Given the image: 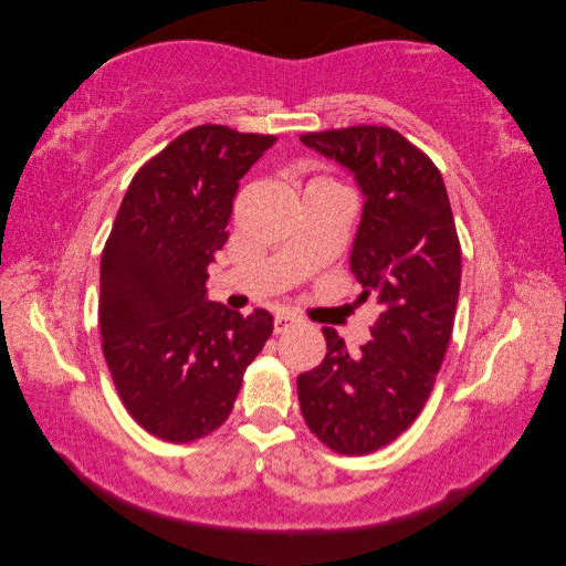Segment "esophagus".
Wrapping results in <instances>:
<instances>
[{
	"label": "esophagus",
	"instance_id": "1",
	"mask_svg": "<svg viewBox=\"0 0 566 566\" xmlns=\"http://www.w3.org/2000/svg\"><path fill=\"white\" fill-rule=\"evenodd\" d=\"M298 323H302V318H298V316L290 314V311H280V314L274 316V333H284V331H290V328L298 326Z\"/></svg>",
	"mask_w": 566,
	"mask_h": 566
}]
</instances>
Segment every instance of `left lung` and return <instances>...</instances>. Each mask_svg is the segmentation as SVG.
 Here are the masks:
<instances>
[{
  "instance_id": "8db88e82",
  "label": "left lung",
  "mask_w": 566,
  "mask_h": 566,
  "mask_svg": "<svg viewBox=\"0 0 566 566\" xmlns=\"http://www.w3.org/2000/svg\"><path fill=\"white\" fill-rule=\"evenodd\" d=\"M306 148L343 165L363 191L350 270L379 316L371 340L347 353L323 328L328 353L296 379L311 432L340 454H367L413 423L448 350L462 280V250L442 175L387 126L304 134Z\"/></svg>"
}]
</instances>
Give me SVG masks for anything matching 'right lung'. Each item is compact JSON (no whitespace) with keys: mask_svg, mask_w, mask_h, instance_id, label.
Listing matches in <instances>:
<instances>
[{"mask_svg":"<svg viewBox=\"0 0 566 566\" xmlns=\"http://www.w3.org/2000/svg\"><path fill=\"white\" fill-rule=\"evenodd\" d=\"M274 140L189 128L136 172L104 245L102 350L126 411L163 440L219 428L272 335L270 311L209 302L207 268L228 240L240 179Z\"/></svg>","mask_w":566,"mask_h":566,"instance_id":"add662e5","label":"right lung"}]
</instances>
